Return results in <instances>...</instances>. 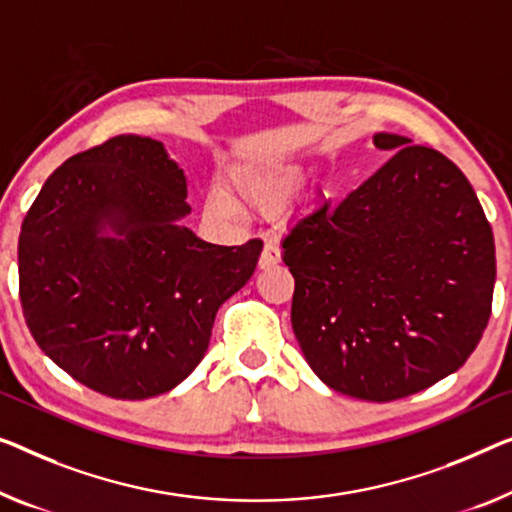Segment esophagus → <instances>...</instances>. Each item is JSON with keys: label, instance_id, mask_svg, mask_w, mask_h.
Here are the masks:
<instances>
[{"label": "esophagus", "instance_id": "esophagus-1", "mask_svg": "<svg viewBox=\"0 0 512 512\" xmlns=\"http://www.w3.org/2000/svg\"><path fill=\"white\" fill-rule=\"evenodd\" d=\"M280 262V248L276 243H264V250H262V257H259V269H271V266H276Z\"/></svg>", "mask_w": 512, "mask_h": 512}]
</instances>
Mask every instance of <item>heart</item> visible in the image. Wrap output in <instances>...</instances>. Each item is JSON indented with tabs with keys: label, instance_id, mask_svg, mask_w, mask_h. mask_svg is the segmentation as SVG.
Wrapping results in <instances>:
<instances>
[{
	"label": "heart",
	"instance_id": "b5f03b06",
	"mask_svg": "<svg viewBox=\"0 0 512 512\" xmlns=\"http://www.w3.org/2000/svg\"><path fill=\"white\" fill-rule=\"evenodd\" d=\"M305 174L301 167L287 163H271L257 167H243L232 177L234 193L255 207H278L287 202L296 190L301 188ZM211 207L218 211H227L230 204L223 197H211Z\"/></svg>",
	"mask_w": 512,
	"mask_h": 512
}]
</instances>
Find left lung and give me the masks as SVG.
<instances>
[{
  "label": "left lung",
  "instance_id": "left-lung-1",
  "mask_svg": "<svg viewBox=\"0 0 512 512\" xmlns=\"http://www.w3.org/2000/svg\"><path fill=\"white\" fill-rule=\"evenodd\" d=\"M384 167L345 200L317 202L282 241L292 329L342 395L391 402L460 370L492 312L494 236L460 167L377 133Z\"/></svg>",
  "mask_w": 512,
  "mask_h": 512
}]
</instances>
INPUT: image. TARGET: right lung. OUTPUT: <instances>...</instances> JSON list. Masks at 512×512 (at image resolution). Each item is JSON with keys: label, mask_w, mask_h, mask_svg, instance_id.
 Here are the masks:
<instances>
[{"label": "right lung", "mask_w": 512, "mask_h": 512, "mask_svg": "<svg viewBox=\"0 0 512 512\" xmlns=\"http://www.w3.org/2000/svg\"><path fill=\"white\" fill-rule=\"evenodd\" d=\"M186 177L163 142L117 135L75 154L22 220L20 303L36 345L91 391L147 400L207 352L262 241L213 246L181 225Z\"/></svg>", "instance_id": "1"}]
</instances>
